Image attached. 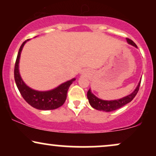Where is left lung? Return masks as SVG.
<instances>
[{"mask_svg": "<svg viewBox=\"0 0 156 156\" xmlns=\"http://www.w3.org/2000/svg\"><path fill=\"white\" fill-rule=\"evenodd\" d=\"M126 39L128 44H131V45L134 46L135 48H137L136 44L134 43L131 39L128 38H126ZM140 83L141 81L138 84L137 87L136 88L135 90L129 95L124 97V98H121V99L115 100V101H103V100L100 99V98H97L94 94H93L91 89H89L88 92H87V98H88L89 104L91 105L92 108H95L97 110L103 111V112H109L117 110V109L124 106L125 105L128 104V103H130L135 98V96L136 95L138 92H139Z\"/></svg>", "mask_w": 156, "mask_h": 156, "instance_id": "8db88e82", "label": "left lung"}]
</instances>
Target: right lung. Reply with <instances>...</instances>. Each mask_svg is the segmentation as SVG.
<instances>
[{
  "mask_svg": "<svg viewBox=\"0 0 156 156\" xmlns=\"http://www.w3.org/2000/svg\"><path fill=\"white\" fill-rule=\"evenodd\" d=\"M29 39H27L21 44L16 59L15 71H14L16 85L25 101L34 108L39 110H53L59 108L65 102L68 89L73 82L76 80V78L68 80L65 83L61 84L54 89L46 91V92L34 90L28 87L23 82L19 73V61L21 51L25 43Z\"/></svg>",
  "mask_w": 156,
  "mask_h": 156,
  "instance_id": "add662e5",
  "label": "right lung"
}]
</instances>
